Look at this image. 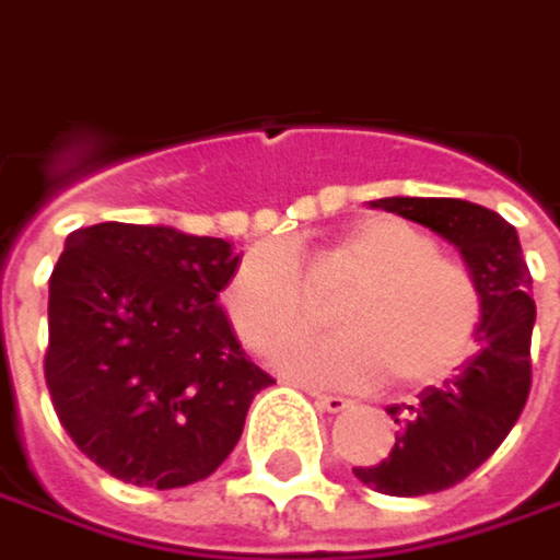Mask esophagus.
I'll return each instance as SVG.
<instances>
[{
    "mask_svg": "<svg viewBox=\"0 0 560 560\" xmlns=\"http://www.w3.org/2000/svg\"><path fill=\"white\" fill-rule=\"evenodd\" d=\"M311 397H314V404H317L320 410H327V413H342V410H349V407H352V400H346V397H339V394L311 390Z\"/></svg>",
    "mask_w": 560,
    "mask_h": 560,
    "instance_id": "34e87169",
    "label": "esophagus"
}]
</instances>
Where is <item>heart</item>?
<instances>
[{
  "label": "heart",
  "mask_w": 560,
  "mask_h": 560,
  "mask_svg": "<svg viewBox=\"0 0 560 560\" xmlns=\"http://www.w3.org/2000/svg\"><path fill=\"white\" fill-rule=\"evenodd\" d=\"M314 272L355 281L336 304L342 330L288 346L279 355L288 372L346 387H375L390 375L400 387H427L475 352L483 311L478 281L404 218L355 221L314 256ZM224 304L246 346L272 352L294 339L311 320V291L294 249L253 246L230 276Z\"/></svg>",
  "instance_id": "b5f03b06"
}]
</instances>
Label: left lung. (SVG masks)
<instances>
[{
    "instance_id": "8db88e82",
    "label": "left lung",
    "mask_w": 560,
    "mask_h": 560,
    "mask_svg": "<svg viewBox=\"0 0 560 560\" xmlns=\"http://www.w3.org/2000/svg\"><path fill=\"white\" fill-rule=\"evenodd\" d=\"M448 240L481 288L478 352L417 404L390 407L400 430L382 465L352 468L362 483L390 497H420L465 481L516 427L533 384V276L520 233L497 211L462 198L394 195L369 201Z\"/></svg>"
}]
</instances>
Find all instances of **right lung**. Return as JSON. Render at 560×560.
I'll use <instances>...</instances> for the list:
<instances>
[{"instance_id": "right-lung-1", "label": "right lung", "mask_w": 560, "mask_h": 560, "mask_svg": "<svg viewBox=\"0 0 560 560\" xmlns=\"http://www.w3.org/2000/svg\"><path fill=\"white\" fill-rule=\"evenodd\" d=\"M243 256L221 236L105 221L73 230L50 276L44 378L54 410L112 478L205 481L272 378L249 362L218 294Z\"/></svg>"}]
</instances>
